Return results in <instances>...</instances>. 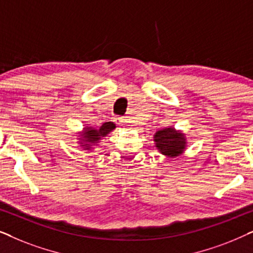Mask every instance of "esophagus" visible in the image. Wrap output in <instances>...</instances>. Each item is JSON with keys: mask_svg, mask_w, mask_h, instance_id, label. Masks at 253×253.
<instances>
[{"mask_svg": "<svg viewBox=\"0 0 253 253\" xmlns=\"http://www.w3.org/2000/svg\"><path fill=\"white\" fill-rule=\"evenodd\" d=\"M114 122H115L117 126H124L126 124V119L123 116H116L114 117Z\"/></svg>", "mask_w": 253, "mask_h": 253, "instance_id": "34e87169", "label": "esophagus"}]
</instances>
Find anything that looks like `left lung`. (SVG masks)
Segmentation results:
<instances>
[{
	"label": "left lung",
	"instance_id": "obj_1",
	"mask_svg": "<svg viewBox=\"0 0 253 253\" xmlns=\"http://www.w3.org/2000/svg\"><path fill=\"white\" fill-rule=\"evenodd\" d=\"M155 146L164 155L177 157L185 148L184 134L176 131L174 127H166L154 134Z\"/></svg>",
	"mask_w": 253,
	"mask_h": 253
}]
</instances>
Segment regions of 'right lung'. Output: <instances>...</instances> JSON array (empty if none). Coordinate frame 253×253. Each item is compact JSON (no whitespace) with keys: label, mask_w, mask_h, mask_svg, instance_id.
I'll return each instance as SVG.
<instances>
[{"label":"right lung","mask_w":253,"mask_h":253,"mask_svg":"<svg viewBox=\"0 0 253 253\" xmlns=\"http://www.w3.org/2000/svg\"><path fill=\"white\" fill-rule=\"evenodd\" d=\"M115 124L113 122H106L103 123L99 129H94V127L89 126L85 127V132L82 134L81 144L85 150H91V146L95 145L98 141L101 139V137H106L110 131L115 129Z\"/></svg>","instance_id":"add662e5"}]
</instances>
